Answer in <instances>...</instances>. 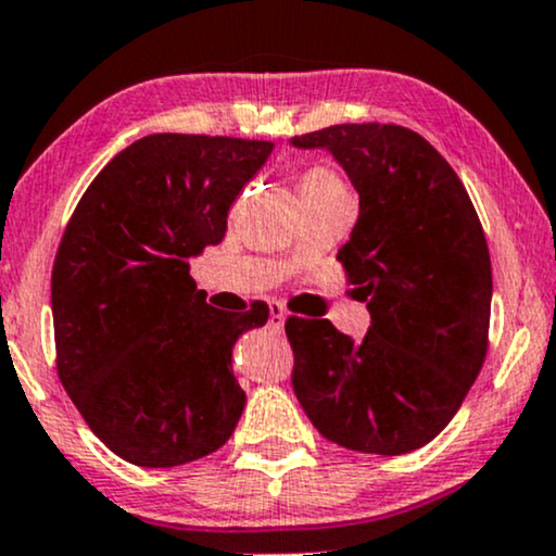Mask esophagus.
I'll return each instance as SVG.
<instances>
[{
    "instance_id": "1",
    "label": "esophagus",
    "mask_w": 556,
    "mask_h": 556,
    "mask_svg": "<svg viewBox=\"0 0 556 556\" xmlns=\"http://www.w3.org/2000/svg\"><path fill=\"white\" fill-rule=\"evenodd\" d=\"M285 321H287L285 305L277 303V300H271V303H269V327H271V331H282Z\"/></svg>"
}]
</instances>
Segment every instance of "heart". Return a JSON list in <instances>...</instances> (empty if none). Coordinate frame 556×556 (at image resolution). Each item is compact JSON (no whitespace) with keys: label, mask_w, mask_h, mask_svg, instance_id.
Instances as JSON below:
<instances>
[{"label":"heart","mask_w":556,"mask_h":556,"mask_svg":"<svg viewBox=\"0 0 556 556\" xmlns=\"http://www.w3.org/2000/svg\"><path fill=\"white\" fill-rule=\"evenodd\" d=\"M340 190H344L340 177L324 167L308 169L300 180V193H340Z\"/></svg>","instance_id":"heart-1"}]
</instances>
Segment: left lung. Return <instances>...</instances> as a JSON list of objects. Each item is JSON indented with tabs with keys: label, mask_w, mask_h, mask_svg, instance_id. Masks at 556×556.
I'll use <instances>...</instances> for the list:
<instances>
[{
	"label": "left lung",
	"mask_w": 556,
	"mask_h": 556,
	"mask_svg": "<svg viewBox=\"0 0 556 556\" xmlns=\"http://www.w3.org/2000/svg\"><path fill=\"white\" fill-rule=\"evenodd\" d=\"M290 146L327 151L361 198L337 258L371 314L363 340L327 318H290L292 389L329 442L405 455L450 424L486 358L481 222L455 169L407 127L331 125Z\"/></svg>",
	"instance_id": "left-lung-1"
}]
</instances>
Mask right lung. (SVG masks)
Segmentation results:
<instances>
[{"label":"right lung","mask_w":556,"mask_h":556,"mask_svg":"<svg viewBox=\"0 0 556 556\" xmlns=\"http://www.w3.org/2000/svg\"><path fill=\"white\" fill-rule=\"evenodd\" d=\"M269 140L156 132L119 151L83 193L52 271L56 371L114 455L175 468L232 437L245 392L235 342L269 308L216 311L190 261L219 245Z\"/></svg>","instance_id":"add662e5"}]
</instances>
